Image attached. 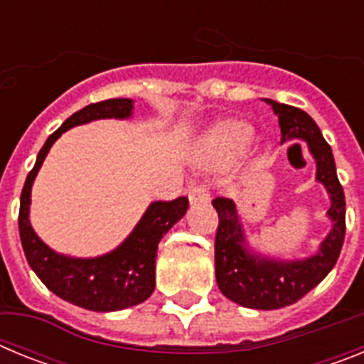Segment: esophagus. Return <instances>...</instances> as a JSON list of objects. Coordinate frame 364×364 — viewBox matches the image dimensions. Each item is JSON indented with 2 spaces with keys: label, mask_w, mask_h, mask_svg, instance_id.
<instances>
[{
  "label": "esophagus",
  "mask_w": 364,
  "mask_h": 364,
  "mask_svg": "<svg viewBox=\"0 0 364 364\" xmlns=\"http://www.w3.org/2000/svg\"><path fill=\"white\" fill-rule=\"evenodd\" d=\"M188 195L191 204H202V202L210 200V193H208V189H205L204 184L191 186V188L188 189Z\"/></svg>",
  "instance_id": "esophagus-1"
}]
</instances>
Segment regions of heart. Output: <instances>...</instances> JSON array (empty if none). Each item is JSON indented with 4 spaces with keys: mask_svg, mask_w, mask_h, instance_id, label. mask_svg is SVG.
I'll use <instances>...</instances> for the list:
<instances>
[{
    "mask_svg": "<svg viewBox=\"0 0 364 364\" xmlns=\"http://www.w3.org/2000/svg\"><path fill=\"white\" fill-rule=\"evenodd\" d=\"M250 138H252L250 125L233 120L222 122V124L215 125L202 142L204 160L205 162H218V160L228 159L242 149L250 142Z\"/></svg>",
    "mask_w": 364,
    "mask_h": 364,
    "instance_id": "1",
    "label": "heart"
}]
</instances>
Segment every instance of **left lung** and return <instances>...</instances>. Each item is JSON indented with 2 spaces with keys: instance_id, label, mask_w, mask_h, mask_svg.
Listing matches in <instances>:
<instances>
[{
  "instance_id": "1",
  "label": "left lung",
  "mask_w": 364,
  "mask_h": 364,
  "mask_svg": "<svg viewBox=\"0 0 364 364\" xmlns=\"http://www.w3.org/2000/svg\"><path fill=\"white\" fill-rule=\"evenodd\" d=\"M279 117L282 142L301 138L308 144L317 164V182L330 195L328 217L333 222L332 231L321 242L319 252L304 260H275L250 252L242 224L233 200L217 197L213 208L218 213L215 237V275L220 291L240 306L255 310H277L302 299L332 272L339 259L346 231V202L343 186L336 173L332 147L308 112L294 105L266 100Z\"/></svg>"
}]
</instances>
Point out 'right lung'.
<instances>
[{"label": "right lung", "instance_id": "1", "mask_svg": "<svg viewBox=\"0 0 364 364\" xmlns=\"http://www.w3.org/2000/svg\"><path fill=\"white\" fill-rule=\"evenodd\" d=\"M133 100L111 98L91 104L67 118L43 144L32 171L25 180L19 200V239L27 262L47 288L63 301L92 311H117L136 306L154 291V264L159 242L167 231L184 217L189 208L186 197L159 200L147 208L133 233L111 253L95 259H74L53 252L34 233L28 220L32 182L45 156L62 133L70 127L100 118H129Z\"/></svg>", "mask_w": 364, "mask_h": 364}]
</instances>
